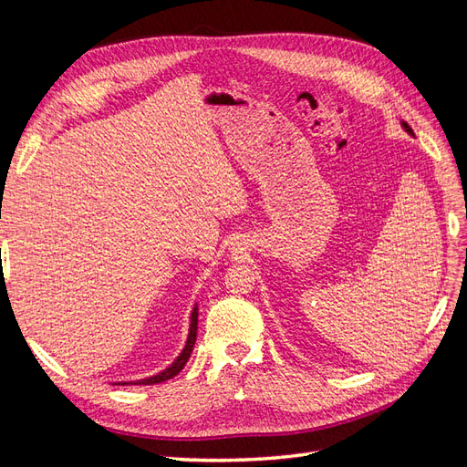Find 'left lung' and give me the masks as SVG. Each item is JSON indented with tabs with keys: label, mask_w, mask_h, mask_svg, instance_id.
Instances as JSON below:
<instances>
[{
	"label": "left lung",
	"mask_w": 467,
	"mask_h": 467,
	"mask_svg": "<svg viewBox=\"0 0 467 467\" xmlns=\"http://www.w3.org/2000/svg\"><path fill=\"white\" fill-rule=\"evenodd\" d=\"M401 129H403V130H405L407 134H411V136H415V134H413V130H411V126H409V124H407V122H403V120H401Z\"/></svg>",
	"instance_id": "obj_1"
}]
</instances>
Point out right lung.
Instances as JSON below:
<instances>
[{"label":"right lung","mask_w":467,"mask_h":467,"mask_svg":"<svg viewBox=\"0 0 467 467\" xmlns=\"http://www.w3.org/2000/svg\"><path fill=\"white\" fill-rule=\"evenodd\" d=\"M196 329H199V304H194L192 312H191V325H189V335H187V343L185 347H182V350L179 352V357L167 366L165 370L153 374V376H148V378H142V379H130V381H117V386H151V384H161V381H167L171 379L173 376H177L182 368H185V364L191 357V352L194 348V343H196Z\"/></svg>","instance_id":"1"}]
</instances>
